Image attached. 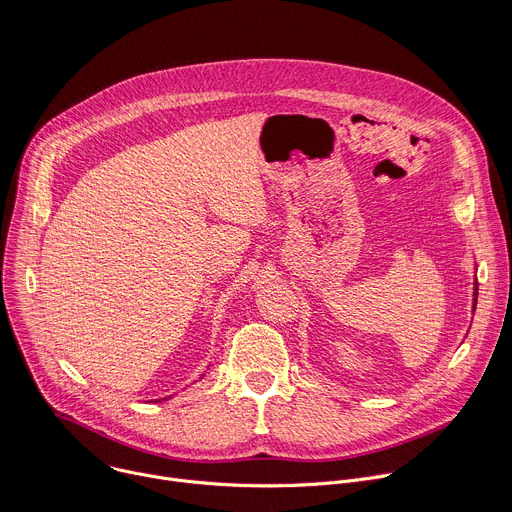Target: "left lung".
Here are the masks:
<instances>
[{
    "instance_id": "obj_1",
    "label": "left lung",
    "mask_w": 512,
    "mask_h": 512,
    "mask_svg": "<svg viewBox=\"0 0 512 512\" xmlns=\"http://www.w3.org/2000/svg\"><path fill=\"white\" fill-rule=\"evenodd\" d=\"M476 304H478V281L474 283V304H472L474 310H476Z\"/></svg>"
}]
</instances>
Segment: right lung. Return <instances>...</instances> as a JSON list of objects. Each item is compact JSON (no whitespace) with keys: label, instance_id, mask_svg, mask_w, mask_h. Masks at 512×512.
Returning a JSON list of instances; mask_svg holds the SVG:
<instances>
[{"label":"right lung","instance_id":"1","mask_svg":"<svg viewBox=\"0 0 512 512\" xmlns=\"http://www.w3.org/2000/svg\"><path fill=\"white\" fill-rule=\"evenodd\" d=\"M160 401H162V399H160Z\"/></svg>","mask_w":512,"mask_h":512}]
</instances>
